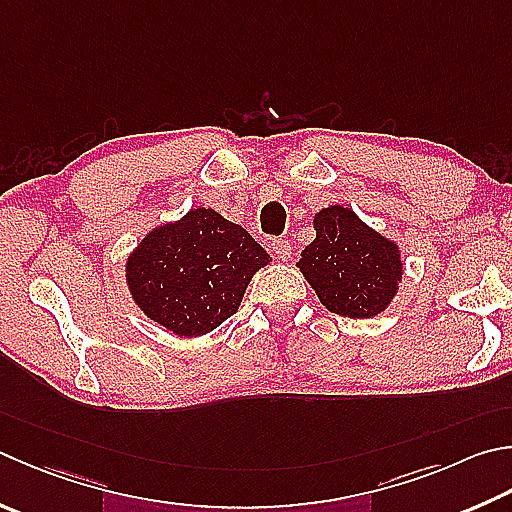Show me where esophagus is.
I'll list each match as a JSON object with an SVG mask.
<instances>
[{
	"label": "esophagus",
	"instance_id": "1",
	"mask_svg": "<svg viewBox=\"0 0 512 512\" xmlns=\"http://www.w3.org/2000/svg\"><path fill=\"white\" fill-rule=\"evenodd\" d=\"M271 248H273V253L277 255V257H280V259H284V262H286V259L288 257H291V241H288V239H275L273 241V244H271Z\"/></svg>",
	"mask_w": 512,
	"mask_h": 512
}]
</instances>
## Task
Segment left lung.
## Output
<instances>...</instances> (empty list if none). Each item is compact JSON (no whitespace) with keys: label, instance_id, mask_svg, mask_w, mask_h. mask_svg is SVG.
Listing matches in <instances>:
<instances>
[{"label":"left lung","instance_id":"left-lung-1","mask_svg":"<svg viewBox=\"0 0 512 512\" xmlns=\"http://www.w3.org/2000/svg\"><path fill=\"white\" fill-rule=\"evenodd\" d=\"M315 239L302 250L300 268L331 313L362 320L383 313L403 282L401 248L345 206L315 212Z\"/></svg>","mask_w":512,"mask_h":512}]
</instances>
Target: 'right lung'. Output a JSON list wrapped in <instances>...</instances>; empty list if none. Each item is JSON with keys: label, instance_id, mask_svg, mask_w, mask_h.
I'll list each match as a JSON object with an SVG mask.
<instances>
[{"label": "right lung", "instance_id": "obj_1", "mask_svg": "<svg viewBox=\"0 0 512 512\" xmlns=\"http://www.w3.org/2000/svg\"><path fill=\"white\" fill-rule=\"evenodd\" d=\"M273 259L246 228L212 208L152 228L127 255L125 282L147 318L179 338L215 331Z\"/></svg>", "mask_w": 512, "mask_h": 512}]
</instances>
